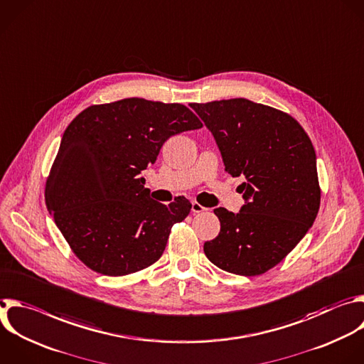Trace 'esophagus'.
Here are the masks:
<instances>
[{
    "label": "esophagus",
    "mask_w": 364,
    "mask_h": 364,
    "mask_svg": "<svg viewBox=\"0 0 364 364\" xmlns=\"http://www.w3.org/2000/svg\"><path fill=\"white\" fill-rule=\"evenodd\" d=\"M205 210H207V208L203 207L200 203H197V201H193V203H191V211H193L194 214L203 213V211H205Z\"/></svg>",
    "instance_id": "esophagus-1"
}]
</instances>
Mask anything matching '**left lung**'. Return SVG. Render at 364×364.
Returning a JSON list of instances; mask_svg holds the SVG:
<instances>
[{"label": "left lung", "mask_w": 364, "mask_h": 364, "mask_svg": "<svg viewBox=\"0 0 364 364\" xmlns=\"http://www.w3.org/2000/svg\"><path fill=\"white\" fill-rule=\"evenodd\" d=\"M211 132L225 171L245 176L238 213L214 210L218 235L204 243L207 259L238 276L279 264L306 235L320 207L314 147L297 121L247 98L193 102Z\"/></svg>", "instance_id": "1"}]
</instances>
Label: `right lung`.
Returning <instances> with one entry per match:
<instances>
[{
    "instance_id": "add662e5",
    "label": "right lung",
    "mask_w": 364,
    "mask_h": 364,
    "mask_svg": "<svg viewBox=\"0 0 364 364\" xmlns=\"http://www.w3.org/2000/svg\"><path fill=\"white\" fill-rule=\"evenodd\" d=\"M183 104L124 98L91 105L64 132L46 184V204L75 256L104 276H126L156 263L174 223L190 210L150 198L141 171L183 132L201 129Z\"/></svg>"
}]
</instances>
